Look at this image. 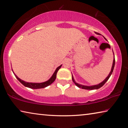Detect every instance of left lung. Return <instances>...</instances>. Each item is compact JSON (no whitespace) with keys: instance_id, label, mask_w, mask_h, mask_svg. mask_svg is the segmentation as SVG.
Instances as JSON below:
<instances>
[{"instance_id":"obj_1","label":"left lung","mask_w":128,"mask_h":128,"mask_svg":"<svg viewBox=\"0 0 128 128\" xmlns=\"http://www.w3.org/2000/svg\"><path fill=\"white\" fill-rule=\"evenodd\" d=\"M114 64H115V58H114V59H113V65H112V70H111V71L109 73V74L108 75V76L107 77V78L105 79V80L103 81L102 82H101L100 84H99L98 85H96V86H83V85H80V84H78V83H76V82H74V78H73L72 76V80L74 82L76 86H78L79 88H81L82 89H84V90H97V89H99L100 88H101V86H102L104 85L105 84V83L109 79V78H110V76H111L112 74V72L113 71V69H114Z\"/></svg>"}]
</instances>
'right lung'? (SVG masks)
<instances>
[{"mask_svg":"<svg viewBox=\"0 0 128 128\" xmlns=\"http://www.w3.org/2000/svg\"><path fill=\"white\" fill-rule=\"evenodd\" d=\"M62 65H61L59 66H58V68H56V70H55V72H54V74L52 75V76L50 78V80H48V81H46V82H42V83H33V82H24L23 80H22L21 79H20L18 77L16 76L15 74V76L16 78H17V79L19 81V82L22 83V84L23 85L26 87H28V88H32V89H40V88H46L48 86H50L52 84V82H53L54 80H55V79L56 78V74H57V72L58 70L61 68V66H62Z\"/></svg>","mask_w":128,"mask_h":128,"instance_id":"1","label":"right lung"}]
</instances>
